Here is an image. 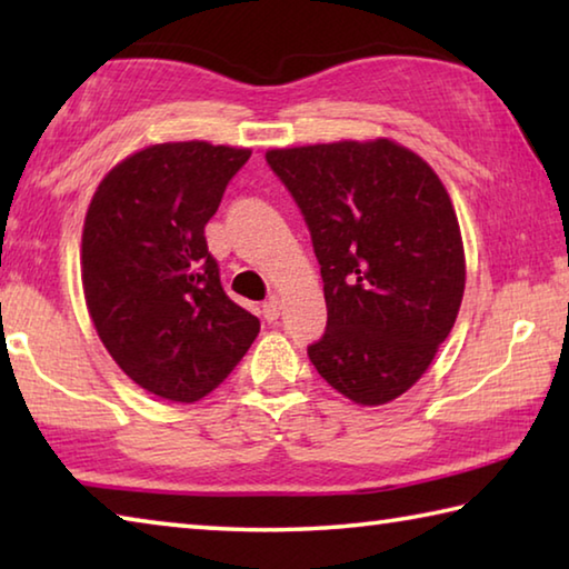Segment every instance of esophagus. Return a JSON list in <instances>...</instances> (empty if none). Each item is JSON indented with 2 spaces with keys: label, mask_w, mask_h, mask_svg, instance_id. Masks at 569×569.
Returning <instances> with one entry per match:
<instances>
[{
  "label": "esophagus",
  "mask_w": 569,
  "mask_h": 569,
  "mask_svg": "<svg viewBox=\"0 0 569 569\" xmlns=\"http://www.w3.org/2000/svg\"><path fill=\"white\" fill-rule=\"evenodd\" d=\"M278 316H281V298L271 296V298H268V301L263 303V319H266L268 323H273V321H278Z\"/></svg>",
  "instance_id": "esophagus-1"
}]
</instances>
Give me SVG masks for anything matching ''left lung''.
Instances as JSON below:
<instances>
[{
	"label": "left lung",
	"instance_id": "obj_1",
	"mask_svg": "<svg viewBox=\"0 0 569 569\" xmlns=\"http://www.w3.org/2000/svg\"><path fill=\"white\" fill-rule=\"evenodd\" d=\"M268 166L311 230L329 321L316 371L361 407L399 399L435 361L467 283L445 182L389 138L271 148Z\"/></svg>",
	"mask_w": 569,
	"mask_h": 569
}]
</instances>
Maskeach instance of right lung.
I'll return each mask as SVG.
<instances>
[{
	"mask_svg": "<svg viewBox=\"0 0 569 569\" xmlns=\"http://www.w3.org/2000/svg\"><path fill=\"white\" fill-rule=\"evenodd\" d=\"M250 148L158 142L100 180L82 226V291L114 363L150 393L192 403L223 383L261 323L230 301L206 223Z\"/></svg>",
	"mask_w": 569,
	"mask_h": 569,
	"instance_id": "add662e5",
	"label": "right lung"
}]
</instances>
